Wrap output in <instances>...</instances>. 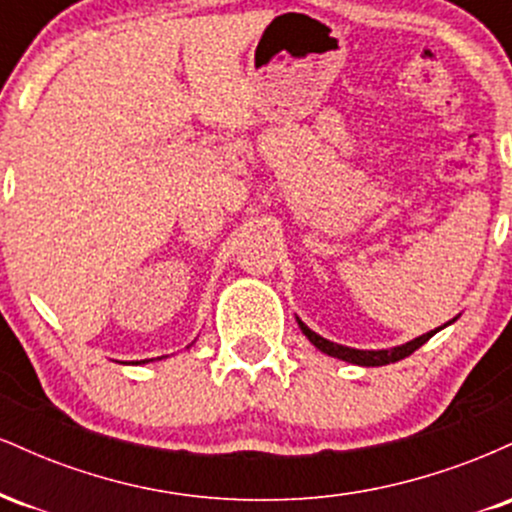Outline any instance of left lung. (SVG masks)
I'll return each instance as SVG.
<instances>
[{
  "mask_svg": "<svg viewBox=\"0 0 512 512\" xmlns=\"http://www.w3.org/2000/svg\"><path fill=\"white\" fill-rule=\"evenodd\" d=\"M460 317V315H457ZM457 317H452L450 322H445L443 327L452 325V322L457 320ZM296 322L298 327H301V332L308 337V342L315 346V349H320L322 354L332 356V358H339V361H346V363H354V366H363V368H375V366H387V363H397L402 361V358H407L414 354L419 346H424L428 339L433 337V334L443 330V327H436V330L421 334V337L411 339L407 344H399V346H390V349H354V346H344V344H337V342H330V339L320 337V334L310 330L308 325L301 320V317L296 315Z\"/></svg>",
  "mask_w": 512,
  "mask_h": 512,
  "instance_id": "obj_1",
  "label": "left lung"
}]
</instances>
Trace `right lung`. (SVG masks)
Segmentation results:
<instances>
[{
    "label": "right lung",
    "mask_w": 512,
    "mask_h": 512,
    "mask_svg": "<svg viewBox=\"0 0 512 512\" xmlns=\"http://www.w3.org/2000/svg\"><path fill=\"white\" fill-rule=\"evenodd\" d=\"M192 344H195V342H192ZM192 344H187V349H190ZM149 361H154V358H144V361H134V363H137V366H139V363H149ZM158 361H161V358H158Z\"/></svg>",
    "instance_id": "obj_1"
}]
</instances>
